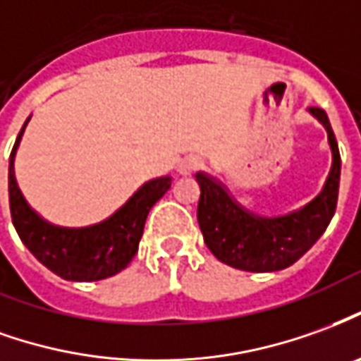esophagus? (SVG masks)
Listing matches in <instances>:
<instances>
[{
  "mask_svg": "<svg viewBox=\"0 0 361 361\" xmlns=\"http://www.w3.org/2000/svg\"><path fill=\"white\" fill-rule=\"evenodd\" d=\"M199 168H201V160L195 158V156H189V158H183V160H181L178 172H180L181 176H189V173H193L195 170H199Z\"/></svg>",
  "mask_w": 361,
  "mask_h": 361,
  "instance_id": "1",
  "label": "esophagus"
}]
</instances>
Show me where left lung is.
<instances>
[{
  "label": "left lung",
  "instance_id": "left-lung-1",
  "mask_svg": "<svg viewBox=\"0 0 361 361\" xmlns=\"http://www.w3.org/2000/svg\"><path fill=\"white\" fill-rule=\"evenodd\" d=\"M326 128L332 166L321 193L307 205L281 216H259L236 201L213 176L195 173L201 189L199 228L216 259L244 271H277L289 268L319 240L334 216L340 188V152L326 113L309 107Z\"/></svg>",
  "mask_w": 361,
  "mask_h": 361
}]
</instances>
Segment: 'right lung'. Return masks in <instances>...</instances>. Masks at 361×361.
<instances>
[{
  "label": "right lung",
  "instance_id": "obj_1",
  "mask_svg": "<svg viewBox=\"0 0 361 361\" xmlns=\"http://www.w3.org/2000/svg\"><path fill=\"white\" fill-rule=\"evenodd\" d=\"M29 119L25 121L9 156V209L21 242L50 271L68 281H97L119 274L130 264L142 238L146 216L172 185L164 176L146 181L125 205L102 223L68 228L44 221L32 211L15 180V154Z\"/></svg>",
  "mask_w": 361,
  "mask_h": 361
}]
</instances>
